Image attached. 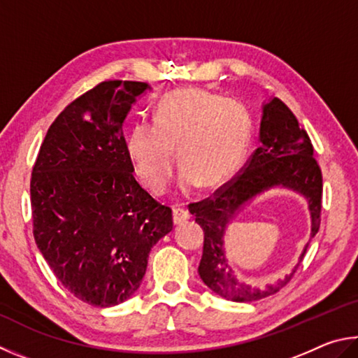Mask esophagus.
<instances>
[{
    "label": "esophagus",
    "instance_id": "34e87169",
    "mask_svg": "<svg viewBox=\"0 0 358 358\" xmlns=\"http://www.w3.org/2000/svg\"><path fill=\"white\" fill-rule=\"evenodd\" d=\"M189 210L184 208H174L173 209V222L174 224H182L185 220H189Z\"/></svg>",
    "mask_w": 358,
    "mask_h": 358
}]
</instances>
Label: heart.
I'll return each instance as SVG.
<instances>
[{"label": "heart", "mask_w": 358, "mask_h": 358, "mask_svg": "<svg viewBox=\"0 0 358 358\" xmlns=\"http://www.w3.org/2000/svg\"><path fill=\"white\" fill-rule=\"evenodd\" d=\"M252 119L245 106L196 87L163 96L154 110V124H134L125 150L136 174L150 192L162 193L171 179L176 152L182 173L180 189L201 184L215 189L236 173L245 157Z\"/></svg>", "instance_id": "b5f03b06"}]
</instances>
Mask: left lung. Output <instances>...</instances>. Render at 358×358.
I'll return each instance as SVG.
<instances>
[{
    "instance_id": "obj_1",
    "label": "left lung",
    "mask_w": 358,
    "mask_h": 358,
    "mask_svg": "<svg viewBox=\"0 0 358 358\" xmlns=\"http://www.w3.org/2000/svg\"><path fill=\"white\" fill-rule=\"evenodd\" d=\"M272 188H287L307 199L312 222L310 241L321 224L322 174L313 157V144L297 117L278 97L262 103L259 148L241 174L212 198L192 204L190 214L204 231V247L198 273L204 285L233 302H255L278 292L289 283L302 262L310 241L291 274L264 287H253L236 277L226 258L224 233L230 222L256 196Z\"/></svg>"
}]
</instances>
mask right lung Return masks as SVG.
Returning <instances> with one entry per match:
<instances>
[{"mask_svg":"<svg viewBox=\"0 0 358 358\" xmlns=\"http://www.w3.org/2000/svg\"><path fill=\"white\" fill-rule=\"evenodd\" d=\"M150 87L103 81L66 106L43 140L31 176L34 239L61 285L108 308L136 292L171 209L141 189L122 125Z\"/></svg>","mask_w":358,"mask_h":358,"instance_id":"obj_1","label":"right lung"}]
</instances>
